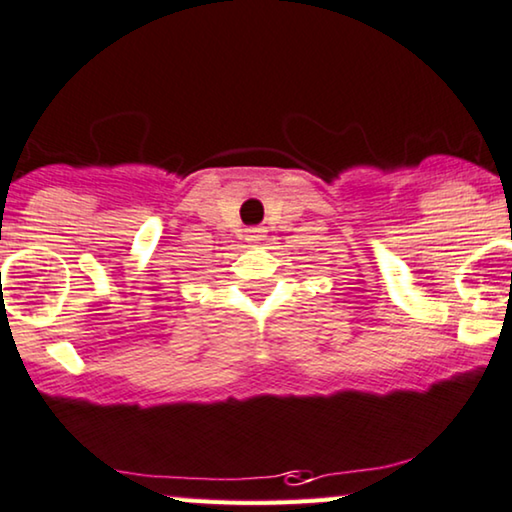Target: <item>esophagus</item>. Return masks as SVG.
<instances>
[{"instance_id": "obj_1", "label": "esophagus", "mask_w": 512, "mask_h": 512, "mask_svg": "<svg viewBox=\"0 0 512 512\" xmlns=\"http://www.w3.org/2000/svg\"><path fill=\"white\" fill-rule=\"evenodd\" d=\"M248 241H252V243H262V241H267V229L264 227H250L248 229Z\"/></svg>"}]
</instances>
